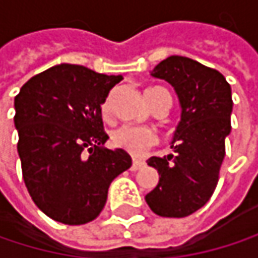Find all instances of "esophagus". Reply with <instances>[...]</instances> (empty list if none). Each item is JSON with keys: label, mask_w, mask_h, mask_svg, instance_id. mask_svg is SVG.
I'll return each instance as SVG.
<instances>
[{"label": "esophagus", "mask_w": 258, "mask_h": 258, "mask_svg": "<svg viewBox=\"0 0 258 258\" xmlns=\"http://www.w3.org/2000/svg\"><path fill=\"white\" fill-rule=\"evenodd\" d=\"M143 166V163L142 161H139V160H133V164H131V170L133 172H136V170H139L140 167Z\"/></svg>", "instance_id": "1"}]
</instances>
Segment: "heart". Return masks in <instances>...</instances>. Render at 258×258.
Masks as SVG:
<instances>
[{"label": "heart", "instance_id": "b5f03b06", "mask_svg": "<svg viewBox=\"0 0 258 258\" xmlns=\"http://www.w3.org/2000/svg\"><path fill=\"white\" fill-rule=\"evenodd\" d=\"M158 88H149L146 89L145 95L155 91ZM109 109V101H104L103 104V110L107 112ZM113 143L118 148L125 149L131 155H142L145 154V151L155 143V134L149 128L145 127H136V125H124L121 128H118L113 136H112Z\"/></svg>", "mask_w": 258, "mask_h": 258}]
</instances>
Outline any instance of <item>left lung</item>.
I'll return each mask as SVG.
<instances>
[{
  "label": "left lung",
  "instance_id": "1",
  "mask_svg": "<svg viewBox=\"0 0 258 258\" xmlns=\"http://www.w3.org/2000/svg\"><path fill=\"white\" fill-rule=\"evenodd\" d=\"M151 76L173 86L180 121L170 143L175 155L148 160L160 180L145 200L160 217L182 218L205 206L218 183L232 130V88L220 72L179 55L161 61Z\"/></svg>",
  "mask_w": 258,
  "mask_h": 258
}]
</instances>
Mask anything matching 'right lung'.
I'll return each mask as SVG.
<instances>
[{
	"instance_id": "add662e5",
	"label": "right lung",
	"mask_w": 258,
	"mask_h": 258,
	"mask_svg": "<svg viewBox=\"0 0 258 258\" xmlns=\"http://www.w3.org/2000/svg\"><path fill=\"white\" fill-rule=\"evenodd\" d=\"M121 80L59 64L29 79L15 97L24 180L37 208L55 221L79 226L95 220L112 180L131 167L124 149L103 146L109 136L101 104Z\"/></svg>"
}]
</instances>
